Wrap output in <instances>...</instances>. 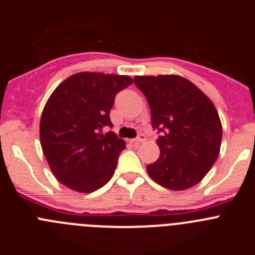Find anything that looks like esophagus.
Masks as SVG:
<instances>
[{
	"label": "esophagus",
	"instance_id": "obj_1",
	"mask_svg": "<svg viewBox=\"0 0 255 255\" xmlns=\"http://www.w3.org/2000/svg\"><path fill=\"white\" fill-rule=\"evenodd\" d=\"M144 140H145V135L144 134H139L136 138L132 139V141H134V143H143Z\"/></svg>",
	"mask_w": 255,
	"mask_h": 255
}]
</instances>
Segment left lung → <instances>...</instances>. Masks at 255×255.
Returning a JSON list of instances; mask_svg holds the SVG:
<instances>
[{"instance_id": "left-lung-1", "label": "left lung", "mask_w": 255, "mask_h": 255, "mask_svg": "<svg viewBox=\"0 0 255 255\" xmlns=\"http://www.w3.org/2000/svg\"><path fill=\"white\" fill-rule=\"evenodd\" d=\"M157 130L159 158L147 166L157 184L184 190L197 185L220 154L222 125L203 92L177 75L135 76Z\"/></svg>"}]
</instances>
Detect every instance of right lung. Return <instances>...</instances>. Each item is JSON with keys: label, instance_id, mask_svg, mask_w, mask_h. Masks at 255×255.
<instances>
[{"label": "right lung", "instance_id": "1", "mask_svg": "<svg viewBox=\"0 0 255 255\" xmlns=\"http://www.w3.org/2000/svg\"><path fill=\"white\" fill-rule=\"evenodd\" d=\"M132 79L79 73L61 83L40 117V145L56 179L80 193L102 188L114 176L125 141L114 131L110 111Z\"/></svg>", "mask_w": 255, "mask_h": 255}]
</instances>
